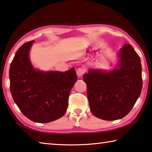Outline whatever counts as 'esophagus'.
Returning <instances> with one entry per match:
<instances>
[{
    "label": "esophagus",
    "instance_id": "34e87169",
    "mask_svg": "<svg viewBox=\"0 0 152 152\" xmlns=\"http://www.w3.org/2000/svg\"><path fill=\"white\" fill-rule=\"evenodd\" d=\"M76 73H77V76L78 77H81L82 75L83 74V73H84V70L82 68H79L77 70V71H76Z\"/></svg>",
    "mask_w": 152,
    "mask_h": 152
}]
</instances>
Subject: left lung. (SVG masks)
<instances>
[{
    "mask_svg": "<svg viewBox=\"0 0 152 152\" xmlns=\"http://www.w3.org/2000/svg\"><path fill=\"white\" fill-rule=\"evenodd\" d=\"M118 63L110 71L89 69L83 76L91 113L105 121L129 113L140 96L143 81L141 60L130 44L119 50Z\"/></svg>",
    "mask_w": 152,
    "mask_h": 152,
    "instance_id": "1",
    "label": "left lung"
}]
</instances>
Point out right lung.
Segmentation results:
<instances>
[{"label":"right lung","mask_w":152,"mask_h":152,"mask_svg":"<svg viewBox=\"0 0 152 152\" xmlns=\"http://www.w3.org/2000/svg\"><path fill=\"white\" fill-rule=\"evenodd\" d=\"M34 42H27L16 52L9 69L10 90L24 116L35 123H46L65 114L77 76L75 68L65 72L35 69L29 58Z\"/></svg>","instance_id":"right-lung-1"}]
</instances>
